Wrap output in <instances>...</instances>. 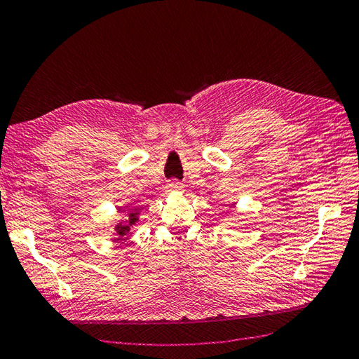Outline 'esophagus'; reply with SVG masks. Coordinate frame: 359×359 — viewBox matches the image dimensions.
Instances as JSON below:
<instances>
[{"instance_id":"1","label":"esophagus","mask_w":359,"mask_h":359,"mask_svg":"<svg viewBox=\"0 0 359 359\" xmlns=\"http://www.w3.org/2000/svg\"><path fill=\"white\" fill-rule=\"evenodd\" d=\"M169 187H171V190H182L180 182H171V184H169Z\"/></svg>"}]
</instances>
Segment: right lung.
I'll return each mask as SVG.
<instances>
[{"label": "right lung", "instance_id": "right-lung-1", "mask_svg": "<svg viewBox=\"0 0 359 359\" xmlns=\"http://www.w3.org/2000/svg\"><path fill=\"white\" fill-rule=\"evenodd\" d=\"M133 212H136V210H133ZM128 223H130V224H135V223H136V215H135V213L130 215V221H128ZM130 224H128V226H126V224H119V226H117V232H119L121 237L126 236V233L130 231Z\"/></svg>", "mask_w": 359, "mask_h": 359}]
</instances>
